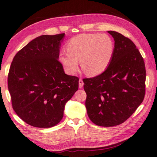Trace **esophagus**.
Returning <instances> with one entry per match:
<instances>
[{
	"instance_id": "obj_1",
	"label": "esophagus",
	"mask_w": 157,
	"mask_h": 157,
	"mask_svg": "<svg viewBox=\"0 0 157 157\" xmlns=\"http://www.w3.org/2000/svg\"><path fill=\"white\" fill-rule=\"evenodd\" d=\"M83 85H84V82H83L82 79H79V88H82Z\"/></svg>"
}]
</instances>
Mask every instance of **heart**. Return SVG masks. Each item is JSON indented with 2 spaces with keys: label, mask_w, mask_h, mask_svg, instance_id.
Instances as JSON below:
<instances>
[{
  "label": "heart",
  "mask_w": 157,
  "mask_h": 157,
  "mask_svg": "<svg viewBox=\"0 0 157 157\" xmlns=\"http://www.w3.org/2000/svg\"><path fill=\"white\" fill-rule=\"evenodd\" d=\"M67 52H61L59 61L69 75L78 70L79 61L86 75L95 77L108 68L114 54V41L108 35L80 34L72 38L66 45Z\"/></svg>",
  "instance_id": "1"
}]
</instances>
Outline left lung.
<instances>
[{
	"mask_svg": "<svg viewBox=\"0 0 157 157\" xmlns=\"http://www.w3.org/2000/svg\"><path fill=\"white\" fill-rule=\"evenodd\" d=\"M110 63L103 73L84 78L85 105L90 120L100 126L122 124L132 115L145 95V62L136 44L116 31Z\"/></svg>",
	"mask_w": 157,
	"mask_h": 157,
	"instance_id": "8db88e82",
	"label": "left lung"
}]
</instances>
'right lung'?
<instances>
[{"label":"right lung","instance_id":"1","mask_svg":"<svg viewBox=\"0 0 157 157\" xmlns=\"http://www.w3.org/2000/svg\"><path fill=\"white\" fill-rule=\"evenodd\" d=\"M65 33L33 39L14 56L7 85L12 108L22 120L38 128L59 123L64 108L78 89L79 78L65 74L59 61Z\"/></svg>","mask_w":157,"mask_h":157}]
</instances>
